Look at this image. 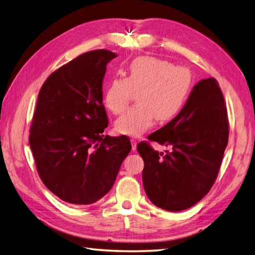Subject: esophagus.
<instances>
[{
    "label": "esophagus",
    "instance_id": "1",
    "mask_svg": "<svg viewBox=\"0 0 255 255\" xmlns=\"http://www.w3.org/2000/svg\"><path fill=\"white\" fill-rule=\"evenodd\" d=\"M131 149H132V151H136V149H137V140H136V139H131Z\"/></svg>",
    "mask_w": 255,
    "mask_h": 255
}]
</instances>
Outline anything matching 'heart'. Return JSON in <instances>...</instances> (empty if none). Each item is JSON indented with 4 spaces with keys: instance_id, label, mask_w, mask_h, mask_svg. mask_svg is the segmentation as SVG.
<instances>
[{
    "instance_id": "1",
    "label": "heart",
    "mask_w": 255,
    "mask_h": 255,
    "mask_svg": "<svg viewBox=\"0 0 255 255\" xmlns=\"http://www.w3.org/2000/svg\"><path fill=\"white\" fill-rule=\"evenodd\" d=\"M125 73V78H112L104 93L106 107L121 114L132 93L138 92L137 106L128 109L115 123V129L122 134L139 136L152 126L156 118L160 123L171 121L181 112L191 91V72L162 58L137 57Z\"/></svg>"
}]
</instances>
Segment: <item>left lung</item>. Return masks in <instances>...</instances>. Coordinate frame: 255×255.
<instances>
[{
	"label": "left lung",
	"instance_id": "left-lung-1",
	"mask_svg": "<svg viewBox=\"0 0 255 255\" xmlns=\"http://www.w3.org/2000/svg\"><path fill=\"white\" fill-rule=\"evenodd\" d=\"M148 139L172 147L163 153L147 142L138 143L149 200L174 212L198 203L216 181L229 139L228 113L219 83L207 78L194 85L181 112Z\"/></svg>",
	"mask_w": 255,
	"mask_h": 255
}]
</instances>
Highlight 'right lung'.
I'll list each match as a JSON object with an SVG mask.
<instances>
[{
  "mask_svg": "<svg viewBox=\"0 0 255 255\" xmlns=\"http://www.w3.org/2000/svg\"><path fill=\"white\" fill-rule=\"evenodd\" d=\"M115 57L107 49L79 55L49 75L38 93L29 146L43 183L65 202L102 199L131 150L128 137L104 136L103 81Z\"/></svg>",
  "mask_w": 255,
  "mask_h": 255,
  "instance_id": "1",
  "label": "right lung"
}]
</instances>
